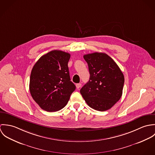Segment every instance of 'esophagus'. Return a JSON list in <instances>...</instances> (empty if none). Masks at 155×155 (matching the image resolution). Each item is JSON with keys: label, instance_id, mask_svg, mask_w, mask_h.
Listing matches in <instances>:
<instances>
[{"label": "esophagus", "instance_id": "1", "mask_svg": "<svg viewBox=\"0 0 155 155\" xmlns=\"http://www.w3.org/2000/svg\"><path fill=\"white\" fill-rule=\"evenodd\" d=\"M76 88H77V89H79L81 87L82 84H81V83H79V84H77L76 85Z\"/></svg>", "mask_w": 155, "mask_h": 155}]
</instances>
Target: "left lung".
<instances>
[{
  "label": "left lung",
  "mask_w": 155,
  "mask_h": 155,
  "mask_svg": "<svg viewBox=\"0 0 155 155\" xmlns=\"http://www.w3.org/2000/svg\"><path fill=\"white\" fill-rule=\"evenodd\" d=\"M90 78L80 92L90 107L103 111L111 108L120 98L124 76L107 54L94 52L84 55Z\"/></svg>",
  "instance_id": "obj_1"
}]
</instances>
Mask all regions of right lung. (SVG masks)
I'll return each mask as SVG.
<instances>
[{"label": "right lung", "mask_w": 155, "mask_h": 155, "mask_svg": "<svg viewBox=\"0 0 155 155\" xmlns=\"http://www.w3.org/2000/svg\"><path fill=\"white\" fill-rule=\"evenodd\" d=\"M70 54L54 50L42 56L32 68L29 89L41 109L47 111L62 109L76 86L70 81L68 62Z\"/></svg>", "instance_id": "obj_1"}]
</instances>
